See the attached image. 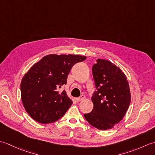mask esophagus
I'll list each match as a JSON object with an SVG mask.
<instances>
[{"label":"esophagus","instance_id":"1","mask_svg":"<svg viewBox=\"0 0 155 155\" xmlns=\"http://www.w3.org/2000/svg\"><path fill=\"white\" fill-rule=\"evenodd\" d=\"M84 98H85V96H84V95L82 94L80 97L77 98H76L75 100H76V101H77V102H80V101H81L84 100Z\"/></svg>","mask_w":155,"mask_h":155}]
</instances>
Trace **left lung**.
<instances>
[{
    "mask_svg": "<svg viewBox=\"0 0 155 155\" xmlns=\"http://www.w3.org/2000/svg\"><path fill=\"white\" fill-rule=\"evenodd\" d=\"M92 72L96 88L91 98L94 107L84 117L98 129H110L123 119L129 107V84L123 72L104 59H97Z\"/></svg>",
    "mask_w": 155,
    "mask_h": 155,
    "instance_id": "8db88e82",
    "label": "left lung"
}]
</instances>
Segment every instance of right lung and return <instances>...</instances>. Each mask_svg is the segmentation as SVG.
Segmentation results:
<instances>
[{
	"label": "right lung",
	"instance_id": "1",
	"mask_svg": "<svg viewBox=\"0 0 155 155\" xmlns=\"http://www.w3.org/2000/svg\"><path fill=\"white\" fill-rule=\"evenodd\" d=\"M87 58L78 54H48L35 63L23 77L21 99L26 111L36 121L52 123L63 117L72 101L64 90L72 67Z\"/></svg>",
	"mask_w": 155,
	"mask_h": 155
}]
</instances>
